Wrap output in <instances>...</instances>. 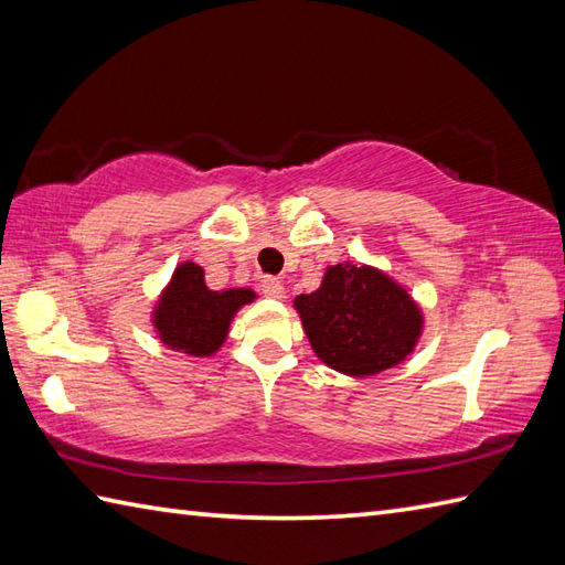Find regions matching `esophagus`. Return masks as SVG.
Masks as SVG:
<instances>
[{"label": "esophagus", "instance_id": "34e87169", "mask_svg": "<svg viewBox=\"0 0 565 565\" xmlns=\"http://www.w3.org/2000/svg\"><path fill=\"white\" fill-rule=\"evenodd\" d=\"M262 294L267 298H274V301H281L286 289L279 279H271V276H267V279L262 281Z\"/></svg>", "mask_w": 565, "mask_h": 565}]
</instances>
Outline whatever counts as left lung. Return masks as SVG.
Segmentation results:
<instances>
[{"mask_svg": "<svg viewBox=\"0 0 565 565\" xmlns=\"http://www.w3.org/2000/svg\"><path fill=\"white\" fill-rule=\"evenodd\" d=\"M294 308L320 362L354 379L403 364L425 330L411 291L371 264H330L320 289L296 296Z\"/></svg>", "mask_w": 565, "mask_h": 565, "instance_id": "obj_1", "label": "left lung"}]
</instances>
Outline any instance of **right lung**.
<instances>
[{
    "label": "right lung",
    "mask_w": 565,
    "mask_h": 565,
    "mask_svg": "<svg viewBox=\"0 0 565 565\" xmlns=\"http://www.w3.org/2000/svg\"><path fill=\"white\" fill-rule=\"evenodd\" d=\"M255 298L252 289L213 291L206 286L203 267L182 262L154 301L152 328L160 342L174 352L213 356L227 340L237 310Z\"/></svg>",
    "instance_id": "right-lung-1"
}]
</instances>
